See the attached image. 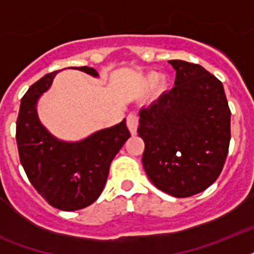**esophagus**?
<instances>
[{
    "instance_id": "1",
    "label": "esophagus",
    "mask_w": 254,
    "mask_h": 254,
    "mask_svg": "<svg viewBox=\"0 0 254 254\" xmlns=\"http://www.w3.org/2000/svg\"><path fill=\"white\" fill-rule=\"evenodd\" d=\"M127 124L131 134H137V127H138V116H137V113H134V112L129 113L127 119Z\"/></svg>"
}]
</instances>
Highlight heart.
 Here are the masks:
<instances>
[{
    "instance_id": "heart-1",
    "label": "heart",
    "mask_w": 254,
    "mask_h": 254,
    "mask_svg": "<svg viewBox=\"0 0 254 254\" xmlns=\"http://www.w3.org/2000/svg\"><path fill=\"white\" fill-rule=\"evenodd\" d=\"M158 77L159 75L157 72H151L149 73L146 76V84L147 85H153L155 84L157 81H159L158 83H157V87H158V89H161V91H163V89H166L167 85H169V81H167L166 77H161L158 80Z\"/></svg>"
}]
</instances>
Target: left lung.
<instances>
[{
  "instance_id": "1",
  "label": "left lung",
  "mask_w": 254,
  "mask_h": 254,
  "mask_svg": "<svg viewBox=\"0 0 254 254\" xmlns=\"http://www.w3.org/2000/svg\"><path fill=\"white\" fill-rule=\"evenodd\" d=\"M175 87L139 111L143 169L151 183L175 197L204 191L220 175L231 139V111L223 84L201 65L170 61Z\"/></svg>"
}]
</instances>
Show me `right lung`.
I'll list each match as a JSON object with an SVG mask.
<instances>
[{"instance_id": "1", "label": "right lung", "mask_w": 254, "mask_h": 254, "mask_svg": "<svg viewBox=\"0 0 254 254\" xmlns=\"http://www.w3.org/2000/svg\"><path fill=\"white\" fill-rule=\"evenodd\" d=\"M71 68L99 77L92 67ZM58 72L45 75L22 97L15 138L22 166L38 192L55 208L76 211L91 205L103 192L111 162L130 133L124 119L80 141H63L51 134L41 123L37 107Z\"/></svg>"}]
</instances>
